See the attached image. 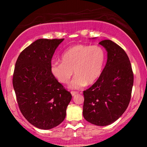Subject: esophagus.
<instances>
[{"label": "esophagus", "instance_id": "1", "mask_svg": "<svg viewBox=\"0 0 147 147\" xmlns=\"http://www.w3.org/2000/svg\"><path fill=\"white\" fill-rule=\"evenodd\" d=\"M71 94H72V96H74L76 94L78 93V92H77V91H72L71 92Z\"/></svg>", "mask_w": 147, "mask_h": 147}]
</instances>
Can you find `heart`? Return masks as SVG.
<instances>
[{
    "label": "heart",
    "instance_id": "b5f03b06",
    "mask_svg": "<svg viewBox=\"0 0 147 147\" xmlns=\"http://www.w3.org/2000/svg\"><path fill=\"white\" fill-rule=\"evenodd\" d=\"M106 60V52L98 45H76L67 49L61 61L53 62L51 72L61 84H68L74 72L70 88L78 89L94 84L100 76Z\"/></svg>",
    "mask_w": 147,
    "mask_h": 147
}]
</instances>
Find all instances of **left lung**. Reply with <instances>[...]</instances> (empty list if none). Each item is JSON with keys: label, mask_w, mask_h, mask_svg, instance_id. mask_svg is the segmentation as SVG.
I'll use <instances>...</instances> for the list:
<instances>
[{"label": "left lung", "mask_w": 147, "mask_h": 147, "mask_svg": "<svg viewBox=\"0 0 147 147\" xmlns=\"http://www.w3.org/2000/svg\"><path fill=\"white\" fill-rule=\"evenodd\" d=\"M99 44L106 49L108 59L99 78L83 92V115L89 123L103 126L117 120L128 108L134 74L128 56L120 46L108 39Z\"/></svg>", "instance_id": "obj_1"}]
</instances>
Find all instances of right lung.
Returning a JSON list of instances; mask_svg holds the SVG:
<instances>
[{
	"mask_svg": "<svg viewBox=\"0 0 147 147\" xmlns=\"http://www.w3.org/2000/svg\"><path fill=\"white\" fill-rule=\"evenodd\" d=\"M63 39H38L21 52L15 66L13 86L20 111L30 123L43 130L63 121L72 98L51 72L52 58Z\"/></svg>",
	"mask_w": 147,
	"mask_h": 147,
	"instance_id": "1",
	"label": "right lung"
}]
</instances>
